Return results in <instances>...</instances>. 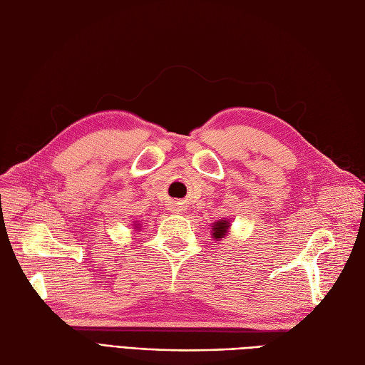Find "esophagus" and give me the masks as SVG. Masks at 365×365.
Returning a JSON list of instances; mask_svg holds the SVG:
<instances>
[{"label": "esophagus", "mask_w": 365, "mask_h": 365, "mask_svg": "<svg viewBox=\"0 0 365 365\" xmlns=\"http://www.w3.org/2000/svg\"><path fill=\"white\" fill-rule=\"evenodd\" d=\"M173 212L178 213V212H181V210H180V207H173Z\"/></svg>", "instance_id": "esophagus-1"}]
</instances>
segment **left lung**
<instances>
[{
	"instance_id": "8db88e82",
	"label": "left lung",
	"mask_w": 365,
	"mask_h": 365,
	"mask_svg": "<svg viewBox=\"0 0 365 365\" xmlns=\"http://www.w3.org/2000/svg\"><path fill=\"white\" fill-rule=\"evenodd\" d=\"M228 222L224 220H217V222L213 225V237L215 239H222L225 236V233H228Z\"/></svg>"
}]
</instances>
